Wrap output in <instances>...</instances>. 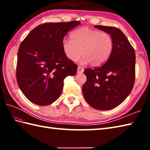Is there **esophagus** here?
I'll use <instances>...</instances> for the list:
<instances>
[{"label":"esophagus","mask_w":150,"mask_h":150,"mask_svg":"<svg viewBox=\"0 0 150 150\" xmlns=\"http://www.w3.org/2000/svg\"><path fill=\"white\" fill-rule=\"evenodd\" d=\"M84 72V68H82L81 66H78L77 68V73H82Z\"/></svg>","instance_id":"1"}]
</instances>
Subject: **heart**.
Wrapping results in <instances>:
<instances>
[{
	"label": "heart",
	"mask_w": 150,
	"mask_h": 150,
	"mask_svg": "<svg viewBox=\"0 0 150 150\" xmlns=\"http://www.w3.org/2000/svg\"><path fill=\"white\" fill-rule=\"evenodd\" d=\"M70 40L62 42L63 52L72 61L82 55V62L99 66L106 62L113 48V40L109 33L82 27L70 34Z\"/></svg>",
	"instance_id": "b5f03b06"
}]
</instances>
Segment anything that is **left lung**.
Wrapping results in <instances>:
<instances>
[{
	"instance_id": "obj_1",
	"label": "left lung",
	"mask_w": 150,
	"mask_h": 150,
	"mask_svg": "<svg viewBox=\"0 0 150 150\" xmlns=\"http://www.w3.org/2000/svg\"><path fill=\"white\" fill-rule=\"evenodd\" d=\"M94 27L110 35L113 48L103 66L84 70L87 80L82 93L95 109L110 110L120 105L131 93L135 77V53L119 29L99 25Z\"/></svg>"
}]
</instances>
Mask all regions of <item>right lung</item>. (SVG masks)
Here are the masks:
<instances>
[{
    "mask_svg": "<svg viewBox=\"0 0 150 150\" xmlns=\"http://www.w3.org/2000/svg\"><path fill=\"white\" fill-rule=\"evenodd\" d=\"M79 21L40 24L19 46L17 81L28 100L39 106L52 104L62 93L64 79L76 74L77 65L63 52L62 42Z\"/></svg>",
    "mask_w": 150,
    "mask_h": 150,
    "instance_id": "obj_1",
    "label": "right lung"
}]
</instances>
